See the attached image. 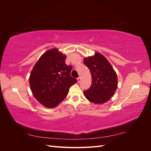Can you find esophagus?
Wrapping results in <instances>:
<instances>
[{"label":"esophagus","mask_w":151,"mask_h":151,"mask_svg":"<svg viewBox=\"0 0 151 151\" xmlns=\"http://www.w3.org/2000/svg\"><path fill=\"white\" fill-rule=\"evenodd\" d=\"M77 83H79L80 82H81V77H78V78H77Z\"/></svg>","instance_id":"34e87169"}]
</instances>
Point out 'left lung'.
<instances>
[{
	"instance_id": "8db88e82",
	"label": "left lung",
	"mask_w": 151,
	"mask_h": 151,
	"mask_svg": "<svg viewBox=\"0 0 151 151\" xmlns=\"http://www.w3.org/2000/svg\"><path fill=\"white\" fill-rule=\"evenodd\" d=\"M84 65L88 67L92 77V84L84 91V96L94 104L106 103L113 96L118 86V79L113 67L102 54L84 58Z\"/></svg>"
}]
</instances>
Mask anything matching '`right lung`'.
<instances>
[{"label":"right lung","mask_w":151,"mask_h":151,"mask_svg":"<svg viewBox=\"0 0 151 151\" xmlns=\"http://www.w3.org/2000/svg\"><path fill=\"white\" fill-rule=\"evenodd\" d=\"M66 55L57 48L40 57L33 68L29 83L35 98L47 108H55L65 98L70 87L76 83L70 76L71 65L65 64Z\"/></svg>","instance_id":"add662e5"}]
</instances>
